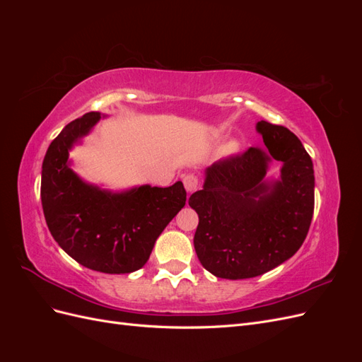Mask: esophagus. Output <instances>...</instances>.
Returning a JSON list of instances; mask_svg holds the SVG:
<instances>
[{"label": "esophagus", "mask_w": 362, "mask_h": 362, "mask_svg": "<svg viewBox=\"0 0 362 362\" xmlns=\"http://www.w3.org/2000/svg\"><path fill=\"white\" fill-rule=\"evenodd\" d=\"M182 182H184V187H185V190H187V192H194V190L199 189V178L196 177V175H193V173L185 175Z\"/></svg>", "instance_id": "34e87169"}]
</instances>
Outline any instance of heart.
Wrapping results in <instances>:
<instances>
[{"label":"heart","mask_w":362,"mask_h":362,"mask_svg":"<svg viewBox=\"0 0 362 362\" xmlns=\"http://www.w3.org/2000/svg\"><path fill=\"white\" fill-rule=\"evenodd\" d=\"M238 151V144L235 140H231V141H228V144L222 148V152L225 156H233V154H235V152Z\"/></svg>","instance_id":"heart-1"}]
</instances>
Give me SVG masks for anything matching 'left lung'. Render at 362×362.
Returning a JSON list of instances; mask_svg holds the SVG:
<instances>
[{"label":"left lung","mask_w":362,"mask_h":362,"mask_svg":"<svg viewBox=\"0 0 362 362\" xmlns=\"http://www.w3.org/2000/svg\"><path fill=\"white\" fill-rule=\"evenodd\" d=\"M267 154L249 148L213 163L204 189L189 205L199 216L194 250L217 278L259 276L291 258L308 234L314 211L313 161L290 129L257 124ZM270 158L282 160L281 180L264 177Z\"/></svg>","instance_id":"1"}]
</instances>
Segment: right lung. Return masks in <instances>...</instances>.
I'll use <instances>...</instances> for the list:
<instances>
[{"mask_svg": "<svg viewBox=\"0 0 362 362\" xmlns=\"http://www.w3.org/2000/svg\"><path fill=\"white\" fill-rule=\"evenodd\" d=\"M100 117L98 112L86 113L51 141L42 164V208L51 235L76 262L103 273H131L146 264L187 193L181 181L124 193L83 182L69 168V149Z\"/></svg>", "mask_w": 362, "mask_h": 362, "instance_id": "1", "label": "right lung"}]
</instances>
